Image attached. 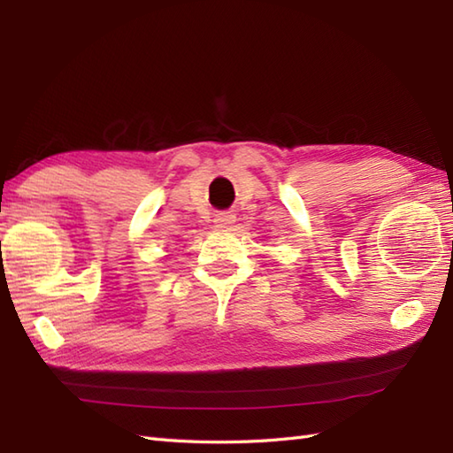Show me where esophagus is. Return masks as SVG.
Returning a JSON list of instances; mask_svg holds the SVG:
<instances>
[{
  "mask_svg": "<svg viewBox=\"0 0 453 453\" xmlns=\"http://www.w3.org/2000/svg\"><path fill=\"white\" fill-rule=\"evenodd\" d=\"M234 219H235V216L229 214V211H219V214H216L214 221L218 227H229L234 224Z\"/></svg>",
  "mask_w": 453,
  "mask_h": 453,
  "instance_id": "obj_1",
  "label": "esophagus"
}]
</instances>
